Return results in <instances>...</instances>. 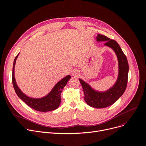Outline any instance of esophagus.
I'll return each mask as SVG.
<instances>
[{"label":"esophagus","mask_w":146,"mask_h":146,"mask_svg":"<svg viewBox=\"0 0 146 146\" xmlns=\"http://www.w3.org/2000/svg\"><path fill=\"white\" fill-rule=\"evenodd\" d=\"M72 74H73V75H74V76H77V75H78V72H76V71H74V72H72Z\"/></svg>","instance_id":"obj_1"}]
</instances>
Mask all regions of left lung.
<instances>
[{"instance_id":"1","label":"left lung","mask_w":146,"mask_h":146,"mask_svg":"<svg viewBox=\"0 0 146 146\" xmlns=\"http://www.w3.org/2000/svg\"><path fill=\"white\" fill-rule=\"evenodd\" d=\"M96 39L98 42H106L104 45L115 52L118 64L117 79L114 84L105 91L97 90L83 79L79 78V80L83 88L86 103L92 107L102 108L114 104L123 94L127 86L129 65L126 56L115 40L100 34L97 35Z\"/></svg>"}]
</instances>
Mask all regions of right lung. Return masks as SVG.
I'll return each instance as SVG.
<instances>
[{
  "label": "right lung",
  "instance_id": "add662e5",
  "mask_svg": "<svg viewBox=\"0 0 146 146\" xmlns=\"http://www.w3.org/2000/svg\"><path fill=\"white\" fill-rule=\"evenodd\" d=\"M19 54L20 53L15 57L14 60L12 72V82L16 94L19 96V98L24 102L29 107L36 111L48 112L56 110L61 103V93L62 90L67 85L68 80L71 78V76L68 75L63 78L54 85L50 92L44 96L40 98H31L21 91L16 82L14 76L15 65Z\"/></svg>",
  "mask_w": 146,
  "mask_h": 146
}]
</instances>
